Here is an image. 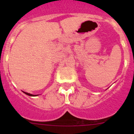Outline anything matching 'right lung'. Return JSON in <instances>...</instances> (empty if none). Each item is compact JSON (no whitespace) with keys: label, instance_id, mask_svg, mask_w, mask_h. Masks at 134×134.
<instances>
[{"label":"right lung","instance_id":"right-lung-1","mask_svg":"<svg viewBox=\"0 0 134 134\" xmlns=\"http://www.w3.org/2000/svg\"><path fill=\"white\" fill-rule=\"evenodd\" d=\"M24 93H25L26 94H27V95L31 96V97H34V96H36V95H34V94H30V93H26V92H24Z\"/></svg>","mask_w":134,"mask_h":134}]
</instances>
